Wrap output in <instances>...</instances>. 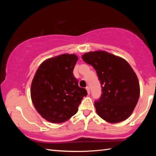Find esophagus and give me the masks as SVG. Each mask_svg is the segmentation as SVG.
I'll return each mask as SVG.
<instances>
[{"instance_id":"esophagus-1","label":"esophagus","mask_w":156,"mask_h":156,"mask_svg":"<svg viewBox=\"0 0 156 156\" xmlns=\"http://www.w3.org/2000/svg\"><path fill=\"white\" fill-rule=\"evenodd\" d=\"M86 89H87V94H90V89H89V87H86Z\"/></svg>"}]
</instances>
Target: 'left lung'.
<instances>
[{"label":"left lung","mask_w":156,"mask_h":156,"mask_svg":"<svg viewBox=\"0 0 156 156\" xmlns=\"http://www.w3.org/2000/svg\"><path fill=\"white\" fill-rule=\"evenodd\" d=\"M82 58L93 66L102 87V96L94 106L100 118L110 123L125 120L138 101L140 84L131 65L122 58L105 51H89Z\"/></svg>","instance_id":"8db88e82"}]
</instances>
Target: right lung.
Segmentation results:
<instances>
[{
  "mask_svg": "<svg viewBox=\"0 0 156 156\" xmlns=\"http://www.w3.org/2000/svg\"><path fill=\"white\" fill-rule=\"evenodd\" d=\"M78 60L74 54L50 58L41 63L34 75L31 98L37 112L48 122L68 120L77 113L82 99L87 94L73 74Z\"/></svg>",
  "mask_w": 156,
  "mask_h": 156,
  "instance_id": "obj_1",
  "label": "right lung"
}]
</instances>
